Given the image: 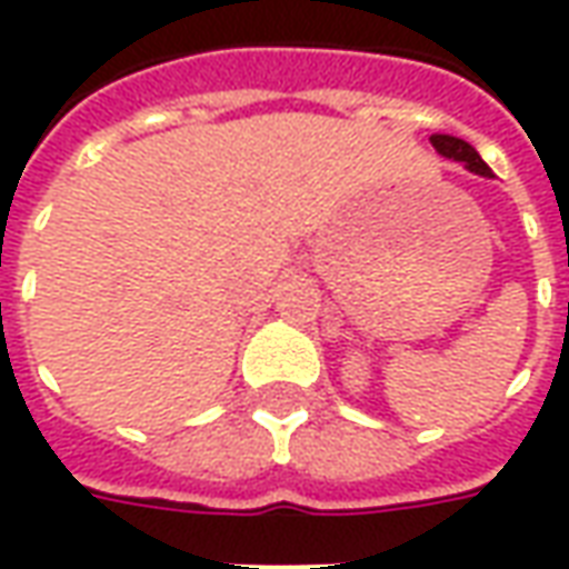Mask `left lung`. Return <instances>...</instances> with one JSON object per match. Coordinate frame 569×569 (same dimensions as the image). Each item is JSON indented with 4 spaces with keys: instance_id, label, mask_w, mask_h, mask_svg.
<instances>
[{
    "instance_id": "obj_1",
    "label": "left lung",
    "mask_w": 569,
    "mask_h": 569,
    "mask_svg": "<svg viewBox=\"0 0 569 569\" xmlns=\"http://www.w3.org/2000/svg\"><path fill=\"white\" fill-rule=\"evenodd\" d=\"M432 142V149L445 154V158H453V161H463L472 173H481V176H490V167L481 161V154H478L469 142L457 140V137H448V133H436V137H429Z\"/></svg>"
}]
</instances>
